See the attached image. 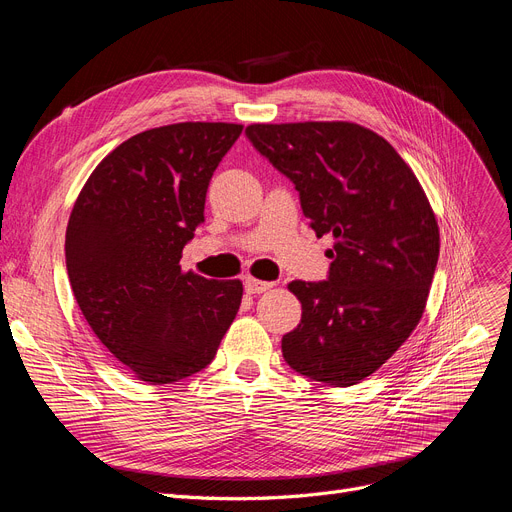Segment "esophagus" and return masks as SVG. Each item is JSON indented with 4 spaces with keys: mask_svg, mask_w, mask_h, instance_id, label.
I'll return each instance as SVG.
<instances>
[{
    "mask_svg": "<svg viewBox=\"0 0 512 512\" xmlns=\"http://www.w3.org/2000/svg\"><path fill=\"white\" fill-rule=\"evenodd\" d=\"M272 286H274V282H263V280H255V278L245 280V290L249 294H261L265 290H270Z\"/></svg>",
    "mask_w": 512,
    "mask_h": 512,
    "instance_id": "esophagus-1",
    "label": "esophagus"
}]
</instances>
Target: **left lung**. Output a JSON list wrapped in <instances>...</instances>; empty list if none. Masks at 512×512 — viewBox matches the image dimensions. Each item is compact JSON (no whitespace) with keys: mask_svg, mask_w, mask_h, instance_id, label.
I'll list each match as a JSON object with an SVG mask.
<instances>
[{"mask_svg":"<svg viewBox=\"0 0 512 512\" xmlns=\"http://www.w3.org/2000/svg\"><path fill=\"white\" fill-rule=\"evenodd\" d=\"M247 137L299 191L317 236L332 234L326 282L294 280L301 324L286 363L328 386L378 371L417 328L440 255V230L415 172L355 122L251 124Z\"/></svg>","mask_w":512,"mask_h":512,"instance_id":"8db88e82","label":"left lung"}]
</instances>
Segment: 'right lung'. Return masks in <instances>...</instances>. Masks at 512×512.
<instances>
[{
  "label": "right lung",
  "mask_w": 512,
  "mask_h": 512,
  "mask_svg": "<svg viewBox=\"0 0 512 512\" xmlns=\"http://www.w3.org/2000/svg\"><path fill=\"white\" fill-rule=\"evenodd\" d=\"M242 124L178 122L107 153L76 197L66 267L87 324L134 378L161 386L211 363L234 321L240 280L182 272L209 180Z\"/></svg>",
  "instance_id": "right-lung-1"
}]
</instances>
